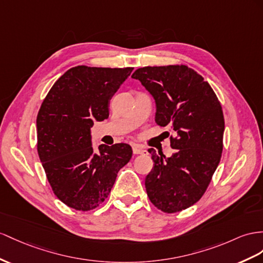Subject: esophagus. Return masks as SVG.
Masks as SVG:
<instances>
[{
    "instance_id": "obj_1",
    "label": "esophagus",
    "mask_w": 263,
    "mask_h": 263,
    "mask_svg": "<svg viewBox=\"0 0 263 263\" xmlns=\"http://www.w3.org/2000/svg\"><path fill=\"white\" fill-rule=\"evenodd\" d=\"M132 150L134 154H147V151L145 149H143L142 146H140L138 144H134L132 146Z\"/></svg>"
}]
</instances>
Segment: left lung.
Instances as JSON below:
<instances>
[{"label": "left lung", "mask_w": 263, "mask_h": 263, "mask_svg": "<svg viewBox=\"0 0 263 263\" xmlns=\"http://www.w3.org/2000/svg\"><path fill=\"white\" fill-rule=\"evenodd\" d=\"M156 101V122L169 125L174 153L152 154L153 167L145 178L150 201L173 213L193 205L203 196L222 153L224 118L212 87L185 65L145 66L132 74Z\"/></svg>", "instance_id": "left-lung-1"}]
</instances>
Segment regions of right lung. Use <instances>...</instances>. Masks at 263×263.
<instances>
[{
    "instance_id": "add662e5",
    "label": "right lung",
    "mask_w": 263,
    "mask_h": 263,
    "mask_svg": "<svg viewBox=\"0 0 263 263\" xmlns=\"http://www.w3.org/2000/svg\"><path fill=\"white\" fill-rule=\"evenodd\" d=\"M133 67L74 66L51 87L36 118L37 153L52 190L64 204L89 211L107 198L129 162L126 143L92 146L91 127L109 118L110 100Z\"/></svg>"
}]
</instances>
